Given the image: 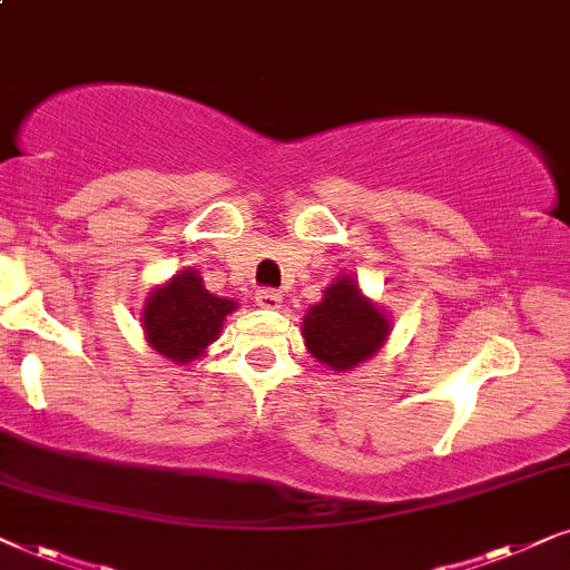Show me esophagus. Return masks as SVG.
I'll use <instances>...</instances> for the list:
<instances>
[{
	"label": "esophagus",
	"instance_id": "esophagus-1",
	"mask_svg": "<svg viewBox=\"0 0 570 570\" xmlns=\"http://www.w3.org/2000/svg\"><path fill=\"white\" fill-rule=\"evenodd\" d=\"M255 302L265 309H278L281 302H284V294L276 292V289H257Z\"/></svg>",
	"mask_w": 570,
	"mask_h": 570
}]
</instances>
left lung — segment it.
<instances>
[{
    "label": "left lung",
    "mask_w": 570,
    "mask_h": 570,
    "mask_svg": "<svg viewBox=\"0 0 570 570\" xmlns=\"http://www.w3.org/2000/svg\"><path fill=\"white\" fill-rule=\"evenodd\" d=\"M389 333V315L364 297L352 276H341L331 284L323 292V302L309 307L302 323L307 352L338 373L370 360Z\"/></svg>",
    "instance_id": "1"
}]
</instances>
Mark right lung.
Returning <instances> with one entry per match:
<instances>
[{
	"label": "right lung",
	"mask_w": 570,
	"mask_h": 570,
	"mask_svg": "<svg viewBox=\"0 0 570 570\" xmlns=\"http://www.w3.org/2000/svg\"><path fill=\"white\" fill-rule=\"evenodd\" d=\"M237 309V302L216 297L203 286L193 268L179 271L169 284L150 292L142 307V328L148 344L166 360L187 364L206 354L224 328L226 315Z\"/></svg>",
	"instance_id": "1"
}]
</instances>
